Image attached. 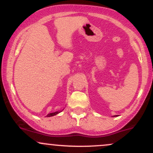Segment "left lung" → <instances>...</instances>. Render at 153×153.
Listing matches in <instances>:
<instances>
[{
  "label": "left lung",
  "instance_id": "8db88e82",
  "mask_svg": "<svg viewBox=\"0 0 153 153\" xmlns=\"http://www.w3.org/2000/svg\"><path fill=\"white\" fill-rule=\"evenodd\" d=\"M114 117H117V116H114Z\"/></svg>",
  "mask_w": 153,
  "mask_h": 153
}]
</instances>
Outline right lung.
<instances>
[{"mask_svg":"<svg viewBox=\"0 0 153 153\" xmlns=\"http://www.w3.org/2000/svg\"><path fill=\"white\" fill-rule=\"evenodd\" d=\"M59 112H60V111H55V112H54V113H50V114H47V117H53V116H54V115H57V114L59 113Z\"/></svg>","mask_w":153,"mask_h":153,"instance_id":"obj_1","label":"right lung"}]
</instances>
